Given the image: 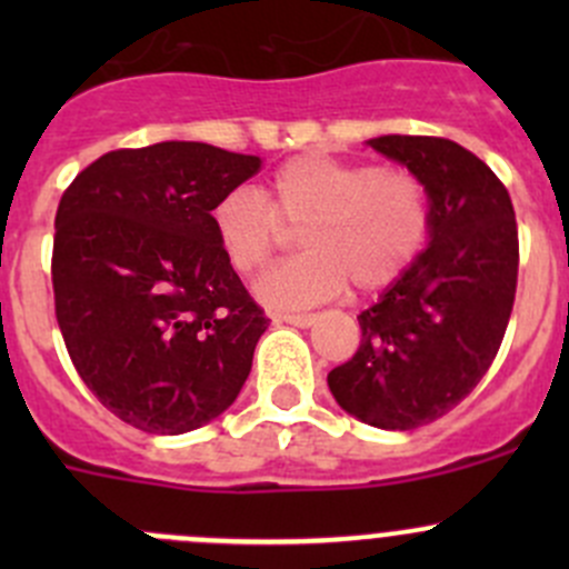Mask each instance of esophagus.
Returning <instances> with one entry per match:
<instances>
[{"mask_svg":"<svg viewBox=\"0 0 569 569\" xmlns=\"http://www.w3.org/2000/svg\"><path fill=\"white\" fill-rule=\"evenodd\" d=\"M274 321H286V325H295V327H311L317 317L313 313H274Z\"/></svg>","mask_w":569,"mask_h":569,"instance_id":"34e87169","label":"esophagus"}]
</instances>
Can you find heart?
I'll return each instance as SVG.
<instances>
[{"instance_id":"b5f03b06","label":"heart","mask_w":569,"mask_h":569,"mask_svg":"<svg viewBox=\"0 0 569 569\" xmlns=\"http://www.w3.org/2000/svg\"><path fill=\"white\" fill-rule=\"evenodd\" d=\"M300 228L302 256L278 263L256 283L272 308H311L349 283L363 295L393 286L418 261L432 233V198L407 168L306 153L280 164L261 194L237 187L211 209V228L239 274L267 267Z\"/></svg>"}]
</instances>
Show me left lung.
<instances>
[{"mask_svg": "<svg viewBox=\"0 0 569 569\" xmlns=\"http://www.w3.org/2000/svg\"><path fill=\"white\" fill-rule=\"evenodd\" d=\"M369 146L423 178L432 233L360 313L358 352L327 386L349 416L405 432L455 410L496 360L518 289V222L507 187L468 148L410 134Z\"/></svg>", "mask_w": 569, "mask_h": 569, "instance_id": "1", "label": "left lung"}]
</instances>
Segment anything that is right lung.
<instances>
[{"instance_id": "1", "label": "right lung", "mask_w": 569, "mask_h": 569, "mask_svg": "<svg viewBox=\"0 0 569 569\" xmlns=\"http://www.w3.org/2000/svg\"><path fill=\"white\" fill-rule=\"evenodd\" d=\"M261 159L206 142L109 151L62 192L51 283L84 386L151 435L233 405L269 319L228 263L211 209Z\"/></svg>"}]
</instances>
